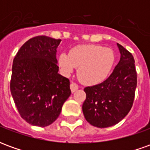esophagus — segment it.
Instances as JSON below:
<instances>
[{"mask_svg": "<svg viewBox=\"0 0 150 150\" xmlns=\"http://www.w3.org/2000/svg\"><path fill=\"white\" fill-rule=\"evenodd\" d=\"M70 88H71V92H75V91H77L79 88V86L76 83H71V86H70Z\"/></svg>", "mask_w": 150, "mask_h": 150, "instance_id": "34e87169", "label": "esophagus"}]
</instances>
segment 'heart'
<instances>
[{
    "mask_svg": "<svg viewBox=\"0 0 150 150\" xmlns=\"http://www.w3.org/2000/svg\"><path fill=\"white\" fill-rule=\"evenodd\" d=\"M115 60L112 50L98 45H80L70 53H61L58 64L60 71L70 75L78 67L77 75L84 84L93 85L104 80L110 72Z\"/></svg>",
    "mask_w": 150,
    "mask_h": 150,
    "instance_id": "heart-1",
    "label": "heart"
}]
</instances>
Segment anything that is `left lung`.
Wrapping results in <instances>:
<instances>
[{"mask_svg": "<svg viewBox=\"0 0 150 150\" xmlns=\"http://www.w3.org/2000/svg\"><path fill=\"white\" fill-rule=\"evenodd\" d=\"M120 58L108 78L84 88L83 112L89 124L97 128L115 125L131 109L137 88V71L132 54L116 43Z\"/></svg>", "mask_w": 150, "mask_h": 150, "instance_id": "1", "label": "left lung"}]
</instances>
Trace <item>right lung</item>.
I'll return each mask as SVG.
<instances>
[{
	"label": "right lung",
	"mask_w": 150,
	"mask_h": 150,
	"mask_svg": "<svg viewBox=\"0 0 150 150\" xmlns=\"http://www.w3.org/2000/svg\"><path fill=\"white\" fill-rule=\"evenodd\" d=\"M60 42L46 36L32 38L13 59L11 95L19 114L32 125L46 127L55 121L71 93L69 79L59 74Z\"/></svg>",
	"instance_id": "obj_1"
}]
</instances>
